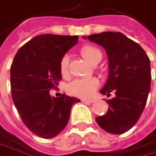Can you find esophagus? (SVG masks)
<instances>
[{
	"label": "esophagus",
	"instance_id": "esophagus-1",
	"mask_svg": "<svg viewBox=\"0 0 156 156\" xmlns=\"http://www.w3.org/2000/svg\"><path fill=\"white\" fill-rule=\"evenodd\" d=\"M81 101L84 102V103H94V99H82Z\"/></svg>",
	"mask_w": 156,
	"mask_h": 156
}]
</instances>
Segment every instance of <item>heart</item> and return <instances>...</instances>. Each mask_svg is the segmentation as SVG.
Returning a JSON list of instances; mask_svg holds the SVG:
<instances>
[{
    "label": "heart",
    "instance_id": "obj_1",
    "mask_svg": "<svg viewBox=\"0 0 156 156\" xmlns=\"http://www.w3.org/2000/svg\"><path fill=\"white\" fill-rule=\"evenodd\" d=\"M80 54L90 63L94 64L99 62L102 59L101 50L94 46L87 45L80 48ZM69 57L64 55L60 62V71L62 76H65L68 71ZM98 86V80L95 77H86L73 80L67 85V91L70 94L81 98H88L91 96Z\"/></svg>",
    "mask_w": 156,
    "mask_h": 156
}]
</instances>
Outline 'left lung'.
I'll list each match as a JSON object with an SVG mask.
<instances>
[{"mask_svg": "<svg viewBox=\"0 0 156 156\" xmlns=\"http://www.w3.org/2000/svg\"><path fill=\"white\" fill-rule=\"evenodd\" d=\"M87 38L103 47L108 59V76L100 93L108 97L115 93L114 97L106 100L107 113L95 121L108 133L121 135L136 123L145 108L152 77L150 59L139 44L119 32Z\"/></svg>", "mask_w": 156, "mask_h": 156, "instance_id": "obj_1", "label": "left lung"}]
</instances>
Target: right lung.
Wrapping results in <instances>:
<instances>
[{
    "label": "right lung",
    "instance_id": "add662e5",
    "mask_svg": "<svg viewBox=\"0 0 156 156\" xmlns=\"http://www.w3.org/2000/svg\"><path fill=\"white\" fill-rule=\"evenodd\" d=\"M79 36L42 34L23 45L10 72L12 98L26 126L43 139H51L66 126L76 97L49 94L62 80L60 62Z\"/></svg>",
    "mask_w": 156,
    "mask_h": 156
}]
</instances>
